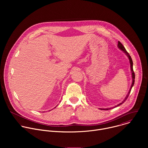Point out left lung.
I'll return each mask as SVG.
<instances>
[{
	"instance_id": "8db88e82",
	"label": "left lung",
	"mask_w": 148,
	"mask_h": 148,
	"mask_svg": "<svg viewBox=\"0 0 148 148\" xmlns=\"http://www.w3.org/2000/svg\"><path fill=\"white\" fill-rule=\"evenodd\" d=\"M118 47L121 50H122L126 56H127V57H128V58H129V60H130V66H131V73H132V84H131V88H130V91H129V92H128V93L127 94V95H126V97L125 98V99L122 101V102H121V103H119V104H118L117 105H115V107H114L113 108H115V107H118V106H119L120 105H121V104H122L126 100V99L128 98V96H129V95H130V92H131V89H132V87L134 86V83H135V73H134V70H133V61H132V58H131V56H130V55L129 54V53L126 51V49H125V47H123V46L121 44V42L119 41H118ZM111 108H105V109H104V108H99L100 110H110V109H111Z\"/></svg>"
}]
</instances>
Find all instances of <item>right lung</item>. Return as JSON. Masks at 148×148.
<instances>
[{
  "mask_svg": "<svg viewBox=\"0 0 148 148\" xmlns=\"http://www.w3.org/2000/svg\"><path fill=\"white\" fill-rule=\"evenodd\" d=\"M56 107H55V108H56Z\"/></svg>",
  "mask_w": 148,
  "mask_h": 148,
  "instance_id": "add662e5",
  "label": "right lung"
}]
</instances>
